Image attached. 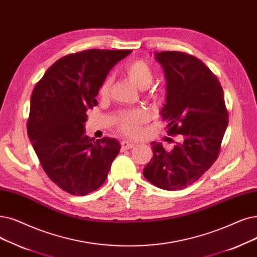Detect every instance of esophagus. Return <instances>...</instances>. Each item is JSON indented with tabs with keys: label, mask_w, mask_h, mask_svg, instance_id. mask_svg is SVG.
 <instances>
[{
	"label": "esophagus",
	"mask_w": 257,
	"mask_h": 257,
	"mask_svg": "<svg viewBox=\"0 0 257 257\" xmlns=\"http://www.w3.org/2000/svg\"><path fill=\"white\" fill-rule=\"evenodd\" d=\"M120 147H121V151H125V150L132 149L133 147H135V144L130 143V142H127V141H122L120 143Z\"/></svg>",
	"instance_id": "esophagus-1"
}]
</instances>
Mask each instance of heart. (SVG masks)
Listing matches in <instances>:
<instances>
[{"label": "heart", "mask_w": 257, "mask_h": 257, "mask_svg": "<svg viewBox=\"0 0 257 257\" xmlns=\"http://www.w3.org/2000/svg\"><path fill=\"white\" fill-rule=\"evenodd\" d=\"M125 75L130 82L139 89H146L152 82L153 72L150 66L143 60H135L129 62L124 68ZM111 79H107L99 87L98 93L102 97H106L110 93ZM156 94H153L155 96ZM148 115L144 110L138 109L133 111H124L117 117L118 129L129 137H137L140 133V127L147 121Z\"/></svg>", "instance_id": "1"}]
</instances>
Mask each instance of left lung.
<instances>
[{"label": "left lung", "instance_id": "left-lung-1", "mask_svg": "<svg viewBox=\"0 0 257 257\" xmlns=\"http://www.w3.org/2000/svg\"><path fill=\"white\" fill-rule=\"evenodd\" d=\"M164 69L167 95L162 116L168 135H181L171 151L152 142L153 159L143 174L164 190L192 185L216 161L228 126L224 91L216 75L193 55L180 51L155 53Z\"/></svg>", "mask_w": 257, "mask_h": 257}]
</instances>
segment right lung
Instances as JSON below:
<instances>
[{"instance_id":"obj_1","label":"right lung","mask_w":257,"mask_h":257,"mask_svg":"<svg viewBox=\"0 0 257 257\" xmlns=\"http://www.w3.org/2000/svg\"><path fill=\"white\" fill-rule=\"evenodd\" d=\"M131 50L90 49L65 55L33 88L27 133L44 171L64 191L87 195L106 181L119 152L115 139L85 135L86 111L110 69Z\"/></svg>"}]
</instances>
